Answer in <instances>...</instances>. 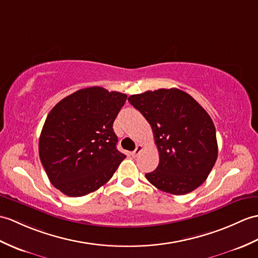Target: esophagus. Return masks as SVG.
Listing matches in <instances>:
<instances>
[{"label": "esophagus", "mask_w": 258, "mask_h": 258, "mask_svg": "<svg viewBox=\"0 0 258 258\" xmlns=\"http://www.w3.org/2000/svg\"><path fill=\"white\" fill-rule=\"evenodd\" d=\"M143 145H137L136 146V148H135V151L132 153V155H133L134 157H136V156H139V155L142 153V151H143Z\"/></svg>", "instance_id": "34e87169"}]
</instances>
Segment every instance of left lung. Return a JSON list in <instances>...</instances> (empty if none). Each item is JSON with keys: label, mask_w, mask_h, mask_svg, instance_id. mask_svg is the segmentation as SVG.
<instances>
[{"label": "left lung", "mask_w": 258, "mask_h": 258, "mask_svg": "<svg viewBox=\"0 0 258 258\" xmlns=\"http://www.w3.org/2000/svg\"><path fill=\"white\" fill-rule=\"evenodd\" d=\"M130 103L151 124L159 164L146 173L157 189L189 194L206 181L218 158V142L210 115L179 89H159L131 95Z\"/></svg>", "instance_id": "8db88e82"}]
</instances>
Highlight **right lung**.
<instances>
[{"instance_id":"right-lung-1","label":"right lung","mask_w":258,"mask_h":258,"mask_svg":"<svg viewBox=\"0 0 258 258\" xmlns=\"http://www.w3.org/2000/svg\"><path fill=\"white\" fill-rule=\"evenodd\" d=\"M127 95L101 87L78 90L52 107L39 137V158L53 187L68 197L98 190L126 157L113 123Z\"/></svg>"}]
</instances>
